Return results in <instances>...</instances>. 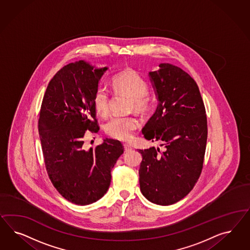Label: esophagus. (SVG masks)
Listing matches in <instances>:
<instances>
[{
    "instance_id": "1",
    "label": "esophagus",
    "mask_w": 250,
    "mask_h": 250,
    "mask_svg": "<svg viewBox=\"0 0 250 250\" xmlns=\"http://www.w3.org/2000/svg\"><path fill=\"white\" fill-rule=\"evenodd\" d=\"M124 147H125V151L129 152L133 149V147L128 144H124Z\"/></svg>"
}]
</instances>
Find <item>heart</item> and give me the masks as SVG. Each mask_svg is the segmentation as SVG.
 Segmentation results:
<instances>
[{
  "label": "heart",
  "mask_w": 250,
  "mask_h": 250,
  "mask_svg": "<svg viewBox=\"0 0 250 250\" xmlns=\"http://www.w3.org/2000/svg\"><path fill=\"white\" fill-rule=\"evenodd\" d=\"M112 85L116 93L130 97V109L145 114L151 104L147 94V83L144 78L136 70L126 68L114 76ZM110 96L104 87H98L92 96V104L97 114L105 116L109 111ZM137 127V121L132 116H115L106 123V134L118 140H129L133 131Z\"/></svg>",
  "instance_id": "obj_1"
}]
</instances>
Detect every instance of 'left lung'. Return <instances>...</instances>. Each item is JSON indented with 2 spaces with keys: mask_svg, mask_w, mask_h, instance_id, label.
Here are the masks:
<instances>
[{
  "mask_svg": "<svg viewBox=\"0 0 250 250\" xmlns=\"http://www.w3.org/2000/svg\"><path fill=\"white\" fill-rule=\"evenodd\" d=\"M149 78L159 104L142 133L163 148L139 149L140 189L153 204L173 205L193 189L203 169L205 107L195 81L182 68L161 63Z\"/></svg>",
  "mask_w": 250,
  "mask_h": 250,
  "instance_id": "8db88e82",
  "label": "left lung"
}]
</instances>
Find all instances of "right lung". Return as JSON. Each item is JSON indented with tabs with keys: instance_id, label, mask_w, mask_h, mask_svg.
Segmentation results:
<instances>
[{
	"instance_id": "add662e5",
	"label": "right lung",
	"mask_w": 250,
	"mask_h": 250,
	"mask_svg": "<svg viewBox=\"0 0 250 250\" xmlns=\"http://www.w3.org/2000/svg\"><path fill=\"white\" fill-rule=\"evenodd\" d=\"M107 69L84 61L64 66L47 85L40 109L38 132L47 174L75 205H91L105 194L111 170L124 153L114 139L106 138L95 148L83 146L87 130L99 131L92 96Z\"/></svg>"
}]
</instances>
